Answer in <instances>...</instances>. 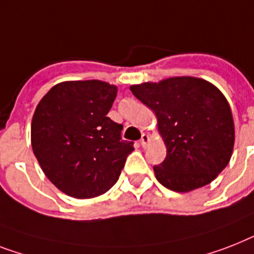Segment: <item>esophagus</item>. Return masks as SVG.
Returning a JSON list of instances; mask_svg holds the SVG:
<instances>
[{"mask_svg":"<svg viewBox=\"0 0 254 254\" xmlns=\"http://www.w3.org/2000/svg\"><path fill=\"white\" fill-rule=\"evenodd\" d=\"M150 141H151V138H150V135H148V134H142V138H141L142 147H146V146L150 143Z\"/></svg>","mask_w":254,"mask_h":254,"instance_id":"1","label":"esophagus"}]
</instances>
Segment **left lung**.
Masks as SVG:
<instances>
[{
  "label": "left lung",
  "mask_w": 254,
  "mask_h": 254,
  "mask_svg": "<svg viewBox=\"0 0 254 254\" xmlns=\"http://www.w3.org/2000/svg\"><path fill=\"white\" fill-rule=\"evenodd\" d=\"M130 91L154 111L167 148L154 166L163 187L188 193L210 184L230 163L235 124L227 99L209 80L172 77L131 84Z\"/></svg>",
  "instance_id": "8db88e82"
}]
</instances>
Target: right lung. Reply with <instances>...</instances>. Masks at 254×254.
<instances>
[{
	"label": "right lung",
	"mask_w": 254,
	"mask_h": 254,
	"mask_svg": "<svg viewBox=\"0 0 254 254\" xmlns=\"http://www.w3.org/2000/svg\"><path fill=\"white\" fill-rule=\"evenodd\" d=\"M117 95L108 82L65 80L43 96L31 123V145L41 170L65 194L95 198L116 184L131 142L107 113Z\"/></svg>",
	"instance_id": "obj_1"
}]
</instances>
